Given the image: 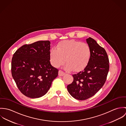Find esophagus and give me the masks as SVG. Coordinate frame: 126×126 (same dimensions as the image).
<instances>
[{
    "instance_id": "1",
    "label": "esophagus",
    "mask_w": 126,
    "mask_h": 126,
    "mask_svg": "<svg viewBox=\"0 0 126 126\" xmlns=\"http://www.w3.org/2000/svg\"><path fill=\"white\" fill-rule=\"evenodd\" d=\"M64 75H65V73L63 72V71L62 70H60L59 71V76H63Z\"/></svg>"
}]
</instances>
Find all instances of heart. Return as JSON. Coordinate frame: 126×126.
<instances>
[{
    "label": "heart",
    "instance_id": "b5f03b06",
    "mask_svg": "<svg viewBox=\"0 0 126 126\" xmlns=\"http://www.w3.org/2000/svg\"><path fill=\"white\" fill-rule=\"evenodd\" d=\"M91 56L90 46L86 43L75 40L59 42L56 48L50 50L49 60L51 64L59 67L65 62V68L75 72L83 70L88 65Z\"/></svg>",
    "mask_w": 126,
    "mask_h": 126
}]
</instances>
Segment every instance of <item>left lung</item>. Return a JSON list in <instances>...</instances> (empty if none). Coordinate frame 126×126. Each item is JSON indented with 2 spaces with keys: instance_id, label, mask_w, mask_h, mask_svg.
Returning a JSON list of instances; mask_svg holds the SVG:
<instances>
[{
  "instance_id": "8db88e82",
  "label": "left lung",
  "mask_w": 126,
  "mask_h": 126,
  "mask_svg": "<svg viewBox=\"0 0 126 126\" xmlns=\"http://www.w3.org/2000/svg\"><path fill=\"white\" fill-rule=\"evenodd\" d=\"M86 42L91 49L90 61L83 70L72 75L73 81L67 86L71 96L79 100L89 98L102 87L109 70V60L104 48L91 37Z\"/></svg>"
}]
</instances>
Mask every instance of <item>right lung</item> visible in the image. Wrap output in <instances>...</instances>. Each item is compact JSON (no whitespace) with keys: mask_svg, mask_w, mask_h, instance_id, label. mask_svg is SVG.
<instances>
[{"mask_svg":"<svg viewBox=\"0 0 126 126\" xmlns=\"http://www.w3.org/2000/svg\"><path fill=\"white\" fill-rule=\"evenodd\" d=\"M50 44L49 41L26 44L14 54L12 75L18 89L28 97L35 98L44 95L58 76V69L50 62Z\"/></svg>","mask_w":126,"mask_h":126,"instance_id":"right-lung-1","label":"right lung"}]
</instances>
